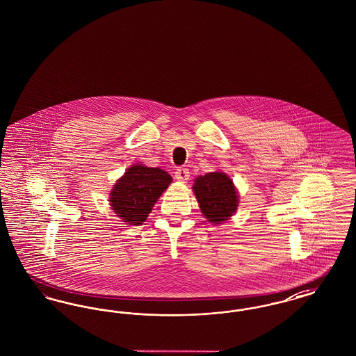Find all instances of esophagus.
<instances>
[{
  "mask_svg": "<svg viewBox=\"0 0 356 356\" xmlns=\"http://www.w3.org/2000/svg\"><path fill=\"white\" fill-rule=\"evenodd\" d=\"M175 179L180 183H186V180L189 179V170L184 167H179L175 172Z\"/></svg>",
  "mask_w": 356,
  "mask_h": 356,
  "instance_id": "obj_1",
  "label": "esophagus"
}]
</instances>
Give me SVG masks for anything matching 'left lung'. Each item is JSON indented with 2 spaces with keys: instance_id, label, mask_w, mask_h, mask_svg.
Masks as SVG:
<instances>
[{
  "instance_id": "left-lung-1",
  "label": "left lung",
  "mask_w": 356,
  "mask_h": 356,
  "mask_svg": "<svg viewBox=\"0 0 356 356\" xmlns=\"http://www.w3.org/2000/svg\"><path fill=\"white\" fill-rule=\"evenodd\" d=\"M193 192L204 216L211 222L227 220L236 211L237 193L232 180L222 172H209L195 180Z\"/></svg>"
}]
</instances>
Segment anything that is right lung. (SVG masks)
I'll return each instance as SVG.
<instances>
[{"label": "right lung", "mask_w": 356, "mask_h": 356, "mask_svg": "<svg viewBox=\"0 0 356 356\" xmlns=\"http://www.w3.org/2000/svg\"><path fill=\"white\" fill-rule=\"evenodd\" d=\"M172 177L160 168L134 165L113 186L111 205L115 213L132 225H140L151 213L160 195L168 188Z\"/></svg>", "instance_id": "add662e5"}]
</instances>
